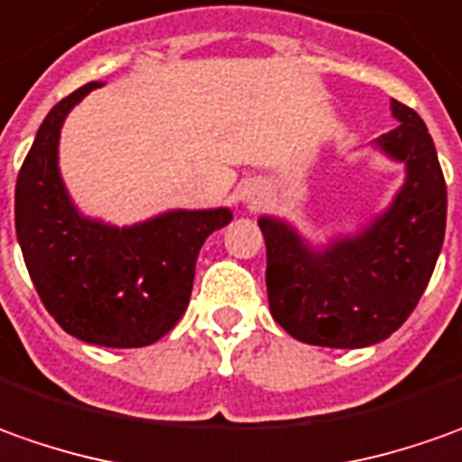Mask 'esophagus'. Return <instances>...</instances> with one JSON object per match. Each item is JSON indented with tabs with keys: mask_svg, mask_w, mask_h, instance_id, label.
<instances>
[{
	"mask_svg": "<svg viewBox=\"0 0 462 462\" xmlns=\"http://www.w3.org/2000/svg\"><path fill=\"white\" fill-rule=\"evenodd\" d=\"M241 198H244L246 203H256V200H259V190H256L254 185H246V188L241 190Z\"/></svg>",
	"mask_w": 462,
	"mask_h": 462,
	"instance_id": "esophagus-1",
	"label": "esophagus"
}]
</instances>
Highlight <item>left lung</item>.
<instances>
[{"label":"left lung","instance_id":"8db88e82","mask_svg":"<svg viewBox=\"0 0 462 462\" xmlns=\"http://www.w3.org/2000/svg\"><path fill=\"white\" fill-rule=\"evenodd\" d=\"M397 129L374 144L407 178L389 208L354 236L312 246L292 226L262 216L272 318L292 338L366 348L389 338L417 308L445 238L448 188L435 142L417 111L392 98Z\"/></svg>","mask_w":462,"mask_h":462}]
</instances>
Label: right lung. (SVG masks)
Returning a JSON list of instances; mask_svg holds the SVG:
<instances>
[{"label": "right lung", "mask_w": 462, "mask_h": 462, "mask_svg": "<svg viewBox=\"0 0 462 462\" xmlns=\"http://www.w3.org/2000/svg\"><path fill=\"white\" fill-rule=\"evenodd\" d=\"M98 86H80L40 124L17 175L14 228L37 295L68 336L106 348H142L180 320L198 252L234 213L167 210L122 228L86 218L65 190L58 142L70 108Z\"/></svg>", "instance_id": "obj_1"}]
</instances>
